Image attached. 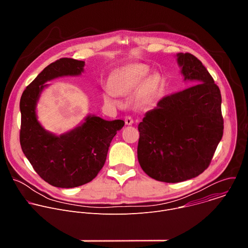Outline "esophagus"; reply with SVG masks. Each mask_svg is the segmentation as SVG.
Here are the masks:
<instances>
[{
	"mask_svg": "<svg viewBox=\"0 0 248 248\" xmlns=\"http://www.w3.org/2000/svg\"><path fill=\"white\" fill-rule=\"evenodd\" d=\"M124 122H125V124H126V125H131V124H133V120H132V118H131L130 116L125 117Z\"/></svg>",
	"mask_w": 248,
	"mask_h": 248,
	"instance_id": "1",
	"label": "esophagus"
}]
</instances>
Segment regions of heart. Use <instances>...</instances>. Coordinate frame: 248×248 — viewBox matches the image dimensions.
<instances>
[{"label": "heart", "instance_id": "obj_1", "mask_svg": "<svg viewBox=\"0 0 248 248\" xmlns=\"http://www.w3.org/2000/svg\"><path fill=\"white\" fill-rule=\"evenodd\" d=\"M149 74V67L143 63H132L114 72L108 81L109 89L103 92L106 103L117 104V95L124 96L133 91ZM158 78L151 77L141 85L137 92V100L140 105H148L158 90Z\"/></svg>", "mask_w": 248, "mask_h": 248}]
</instances>
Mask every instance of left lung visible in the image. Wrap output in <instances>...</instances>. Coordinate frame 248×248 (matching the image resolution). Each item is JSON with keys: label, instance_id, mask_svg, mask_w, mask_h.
Listing matches in <instances>:
<instances>
[{"label": "left lung", "instance_id": "left-lung-1", "mask_svg": "<svg viewBox=\"0 0 248 248\" xmlns=\"http://www.w3.org/2000/svg\"><path fill=\"white\" fill-rule=\"evenodd\" d=\"M187 88L162 98L138 124L137 158L144 172L164 183H181L210 165L224 132L221 91L190 53L178 54Z\"/></svg>", "mask_w": 248, "mask_h": 248}]
</instances>
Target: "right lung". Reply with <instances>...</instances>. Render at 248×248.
<instances>
[{"label": "right lung", "mask_w": 248, "mask_h": 248, "mask_svg": "<svg viewBox=\"0 0 248 248\" xmlns=\"http://www.w3.org/2000/svg\"><path fill=\"white\" fill-rule=\"evenodd\" d=\"M83 66V61L57 60L42 70L20 98L21 149L40 178L56 187H77L95 179L106 162L112 139L124 125L122 120L109 122L88 116L82 125L60 136L40 125L35 107L44 83L58 77L78 76Z\"/></svg>", "instance_id": "obj_1"}]
</instances>
